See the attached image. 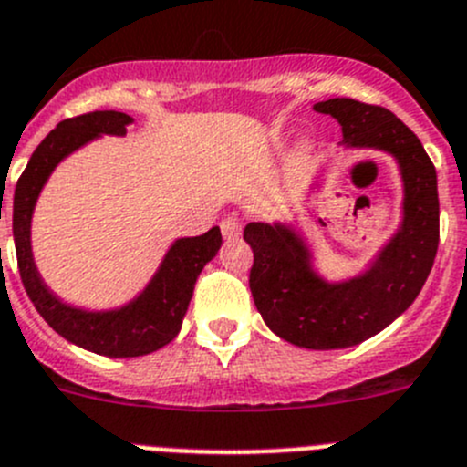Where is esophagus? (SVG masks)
<instances>
[{
	"mask_svg": "<svg viewBox=\"0 0 467 467\" xmlns=\"http://www.w3.org/2000/svg\"><path fill=\"white\" fill-rule=\"evenodd\" d=\"M221 233H223L225 239H237L242 234V221L237 216H225L221 221Z\"/></svg>",
	"mask_w": 467,
	"mask_h": 467,
	"instance_id": "34e87169",
	"label": "esophagus"
}]
</instances>
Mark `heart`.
<instances>
[{
    "mask_svg": "<svg viewBox=\"0 0 467 467\" xmlns=\"http://www.w3.org/2000/svg\"><path fill=\"white\" fill-rule=\"evenodd\" d=\"M306 148H307V143H303V150H306Z\"/></svg>",
    "mask_w": 467,
    "mask_h": 467,
    "instance_id": "heart-1",
    "label": "heart"
}]
</instances>
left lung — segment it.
<instances>
[{
  "instance_id": "left-lung-1",
  "label": "left lung",
  "mask_w": 467,
  "mask_h": 467,
  "mask_svg": "<svg viewBox=\"0 0 467 467\" xmlns=\"http://www.w3.org/2000/svg\"><path fill=\"white\" fill-rule=\"evenodd\" d=\"M342 125L344 143L397 160L404 182V216L365 274L328 283L312 269L310 248L283 223H248L253 248L251 294L265 324L278 337L306 348H347L381 333L418 298L441 237L438 180L420 139L377 104L351 98L317 102Z\"/></svg>"
}]
</instances>
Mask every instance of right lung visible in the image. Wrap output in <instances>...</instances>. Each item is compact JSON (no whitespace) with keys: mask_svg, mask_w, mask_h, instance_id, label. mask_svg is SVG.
I'll return each mask as SVG.
<instances>
[{"mask_svg":"<svg viewBox=\"0 0 467 467\" xmlns=\"http://www.w3.org/2000/svg\"><path fill=\"white\" fill-rule=\"evenodd\" d=\"M132 116L123 111H90L61 120L40 141L20 175L13 196V239L17 269L31 303L67 342L109 358H137L166 347L180 333L202 266L219 253L221 230L214 225L201 237H182L169 248L148 287L128 306L90 312L54 296L40 278L31 255V214L49 173L70 152L99 134L123 137Z\"/></svg>","mask_w":467,"mask_h":467,"instance_id":"obj_1","label":"right lung"}]
</instances>
